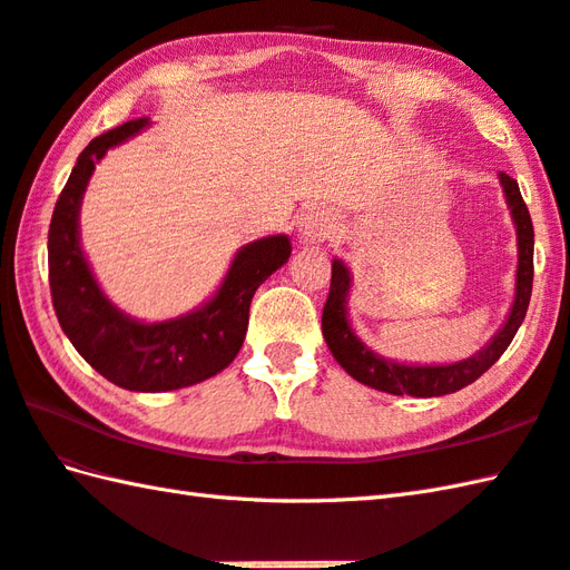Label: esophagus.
Instances as JSON below:
<instances>
[{
  "label": "esophagus",
  "mask_w": 570,
  "mask_h": 570,
  "mask_svg": "<svg viewBox=\"0 0 570 570\" xmlns=\"http://www.w3.org/2000/svg\"><path fill=\"white\" fill-rule=\"evenodd\" d=\"M298 233L306 245H316V242L328 239L335 233V217L328 210L313 208L304 217H301Z\"/></svg>",
  "instance_id": "1"
}]
</instances>
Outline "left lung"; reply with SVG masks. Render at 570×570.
<instances>
[{
  "mask_svg": "<svg viewBox=\"0 0 570 570\" xmlns=\"http://www.w3.org/2000/svg\"><path fill=\"white\" fill-rule=\"evenodd\" d=\"M500 184L504 190L507 205H510L512 220L517 227V286L514 301L502 328L492 335V341L478 350L468 360L453 362V365H406V362L386 360L360 341L353 325L347 321V296L353 288V276L341 259H333V276H331V294L323 306V337L328 343L333 357L337 360L350 377L380 390L386 394H411V396H443L453 394L463 386L475 382L480 374H485L502 353L510 347L512 337L522 325L529 298H531V282H534V225L527 210V203L519 193L517 180L500 174Z\"/></svg>",
  "mask_w": 570,
  "mask_h": 570,
  "instance_id": "left-lung-1",
  "label": "left lung"
}]
</instances>
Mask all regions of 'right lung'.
I'll use <instances>...</instances> for the list:
<instances>
[{"label": "right lung", "mask_w": 570, "mask_h": 570, "mask_svg": "<svg viewBox=\"0 0 570 570\" xmlns=\"http://www.w3.org/2000/svg\"><path fill=\"white\" fill-rule=\"evenodd\" d=\"M149 119H131L92 139L72 166L48 227V284L60 328L105 380L129 392H171L223 372L245 343L249 304L259 284L292 257L286 235L242 247L215 296L171 321L141 323L102 294L80 249L82 193L107 149L139 135Z\"/></svg>", "instance_id": "1"}]
</instances>
